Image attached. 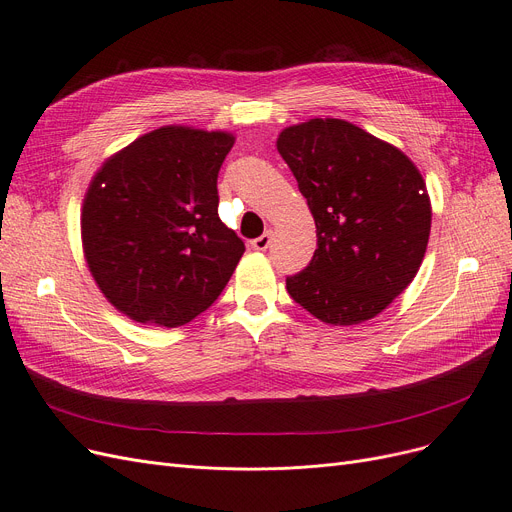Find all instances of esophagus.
<instances>
[{
  "mask_svg": "<svg viewBox=\"0 0 512 512\" xmlns=\"http://www.w3.org/2000/svg\"><path fill=\"white\" fill-rule=\"evenodd\" d=\"M271 239H273V233L271 231H264L260 237L252 239V248L258 250V252H264L266 248L271 246Z\"/></svg>",
  "mask_w": 512,
  "mask_h": 512,
  "instance_id": "1",
  "label": "esophagus"
}]
</instances>
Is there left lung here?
<instances>
[{"instance_id": "1", "label": "left lung", "mask_w": 512, "mask_h": 512, "mask_svg": "<svg viewBox=\"0 0 512 512\" xmlns=\"http://www.w3.org/2000/svg\"><path fill=\"white\" fill-rule=\"evenodd\" d=\"M277 150L316 225L287 294L329 325H358L394 302L423 262L431 204L419 168L394 145L339 118L287 127Z\"/></svg>"}]
</instances>
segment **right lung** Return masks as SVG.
Returning <instances> with one entry per match:
<instances>
[{
  "instance_id": "1",
  "label": "right lung",
  "mask_w": 512,
  "mask_h": 512,
  "mask_svg": "<svg viewBox=\"0 0 512 512\" xmlns=\"http://www.w3.org/2000/svg\"><path fill=\"white\" fill-rule=\"evenodd\" d=\"M235 137L162 127L104 162L81 212L89 271L143 325L181 327L229 283L243 241L218 218L216 179Z\"/></svg>"
}]
</instances>
